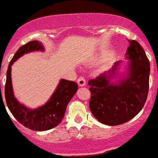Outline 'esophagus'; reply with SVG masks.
Returning a JSON list of instances; mask_svg holds the SVG:
<instances>
[{"mask_svg":"<svg viewBox=\"0 0 158 158\" xmlns=\"http://www.w3.org/2000/svg\"><path fill=\"white\" fill-rule=\"evenodd\" d=\"M77 84H78L79 86H81V87H83V86H84L86 84V81L85 79H84V77H80L78 79H77Z\"/></svg>","mask_w":158,"mask_h":158,"instance_id":"esophagus-1","label":"esophagus"}]
</instances>
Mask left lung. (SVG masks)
I'll return each mask as SVG.
<instances>
[{
    "label": "left lung",
    "mask_w": 158,
    "mask_h": 158,
    "mask_svg": "<svg viewBox=\"0 0 158 158\" xmlns=\"http://www.w3.org/2000/svg\"><path fill=\"white\" fill-rule=\"evenodd\" d=\"M126 55L130 59L127 78L117 84L110 83L119 62L107 74L88 81L91 93L89 107L92 114L106 125H120L134 118L146 102L149 90L150 62L140 44L127 40Z\"/></svg>",
    "instance_id": "left-lung-1"
}]
</instances>
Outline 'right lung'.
Returning <instances> with one entry per match:
<instances>
[{"mask_svg": "<svg viewBox=\"0 0 158 158\" xmlns=\"http://www.w3.org/2000/svg\"><path fill=\"white\" fill-rule=\"evenodd\" d=\"M43 50L44 46L42 43L37 40L29 41L22 45L15 53L9 64L4 88L6 104L13 116L27 128L36 131H43L57 127L64 117L68 103L78 89V86L76 82L62 79L60 81L51 99L42 107L31 110L18 102L14 96L12 88L10 76L12 64L24 54L31 51Z\"/></svg>", "mask_w": 158, "mask_h": 158, "instance_id": "right-lung-1", "label": "right lung"}]
</instances>
